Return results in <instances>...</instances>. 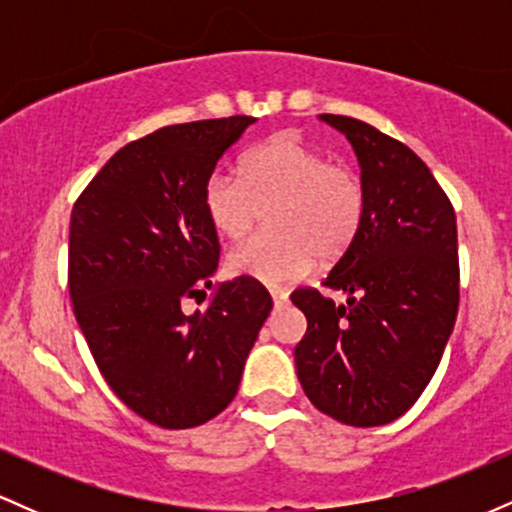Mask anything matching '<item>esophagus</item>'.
Returning <instances> with one entry per match:
<instances>
[{
  "mask_svg": "<svg viewBox=\"0 0 512 512\" xmlns=\"http://www.w3.org/2000/svg\"><path fill=\"white\" fill-rule=\"evenodd\" d=\"M272 301H274V305H284L286 301H289V293L281 291V289H272Z\"/></svg>",
  "mask_w": 512,
  "mask_h": 512,
  "instance_id": "esophagus-1",
  "label": "esophagus"
}]
</instances>
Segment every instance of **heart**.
Returning <instances> with one entry per match:
<instances>
[{
	"label": "heart",
	"mask_w": 512,
	"mask_h": 512,
	"mask_svg": "<svg viewBox=\"0 0 512 512\" xmlns=\"http://www.w3.org/2000/svg\"><path fill=\"white\" fill-rule=\"evenodd\" d=\"M207 221L238 240L269 209V231L228 255V272L264 286L301 279L320 262L342 260L366 219V187L356 170L330 163L296 137L276 134L240 161V175L214 170L204 182Z\"/></svg>",
	"instance_id": "heart-1"
}]
</instances>
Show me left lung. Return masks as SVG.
<instances>
[{
    "label": "left lung",
    "instance_id": "1",
    "mask_svg": "<svg viewBox=\"0 0 512 512\" xmlns=\"http://www.w3.org/2000/svg\"><path fill=\"white\" fill-rule=\"evenodd\" d=\"M339 129L361 166L366 219L325 286L291 301L308 320L296 370L322 414L346 426L399 419L431 383L460 303L457 223L450 199L409 146L344 115H320Z\"/></svg>",
    "mask_w": 512,
    "mask_h": 512
}]
</instances>
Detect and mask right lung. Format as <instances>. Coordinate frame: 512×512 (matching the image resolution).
<instances>
[{
    "label": "right lung",
    "mask_w": 512,
    "mask_h": 512,
    "mask_svg": "<svg viewBox=\"0 0 512 512\" xmlns=\"http://www.w3.org/2000/svg\"><path fill=\"white\" fill-rule=\"evenodd\" d=\"M255 117L156 129L110 158L69 223V296L105 383L161 428L207 424L236 397L272 310L260 281L211 284L219 238L204 182ZM207 311L187 316V297Z\"/></svg>",
    "instance_id": "right-lung-1"
}]
</instances>
